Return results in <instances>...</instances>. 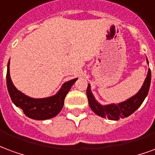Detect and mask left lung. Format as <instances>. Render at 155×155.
Listing matches in <instances>:
<instances>
[{
	"mask_svg": "<svg viewBox=\"0 0 155 155\" xmlns=\"http://www.w3.org/2000/svg\"><path fill=\"white\" fill-rule=\"evenodd\" d=\"M147 59V58H146ZM147 63L149 64L147 59ZM150 81H151V71L149 68L147 77L144 80V84L141 87L140 91L130 98L123 102L118 104H109V105H101L96 99L91 91V85L88 84L87 89V96L88 99L89 107L95 113L103 118H108L111 120H118L120 118H124L130 116L134 113L147 97L150 90Z\"/></svg>",
	"mask_w": 155,
	"mask_h": 155,
	"instance_id": "8db88e82",
	"label": "left lung"
}]
</instances>
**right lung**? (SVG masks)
Returning <instances> with one entry per match:
<instances>
[{
  "label": "right lung",
  "instance_id": "add662e5",
  "mask_svg": "<svg viewBox=\"0 0 155 155\" xmlns=\"http://www.w3.org/2000/svg\"><path fill=\"white\" fill-rule=\"evenodd\" d=\"M78 78L64 82L60 90L49 97L32 98L22 93L13 84L10 76V61L7 64L6 85L11 101L17 107L22 109L26 116L34 120H47L59 113L64 107V99L72 86Z\"/></svg>",
  "mask_w": 155,
  "mask_h": 155
}]
</instances>
